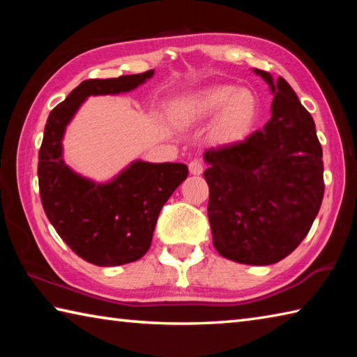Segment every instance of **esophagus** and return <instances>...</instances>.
<instances>
[{
    "label": "esophagus",
    "instance_id": "obj_1",
    "mask_svg": "<svg viewBox=\"0 0 357 357\" xmlns=\"http://www.w3.org/2000/svg\"><path fill=\"white\" fill-rule=\"evenodd\" d=\"M204 170V164L200 159H193L189 162V172L192 174H202Z\"/></svg>",
    "mask_w": 357,
    "mask_h": 357
}]
</instances>
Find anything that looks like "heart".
<instances>
[{
	"mask_svg": "<svg viewBox=\"0 0 357 357\" xmlns=\"http://www.w3.org/2000/svg\"><path fill=\"white\" fill-rule=\"evenodd\" d=\"M184 108L190 118H208L220 110L215 124V137L229 142L236 140L249 130L255 121L258 104L249 89L217 84L197 93Z\"/></svg>",
	"mask_w": 357,
	"mask_h": 357,
	"instance_id": "1",
	"label": "heart"
}]
</instances>
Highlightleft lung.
<instances>
[{
    "mask_svg": "<svg viewBox=\"0 0 357 357\" xmlns=\"http://www.w3.org/2000/svg\"><path fill=\"white\" fill-rule=\"evenodd\" d=\"M273 116L241 142L206 149L208 215L222 257L244 264H274L310 231L324 195L323 149L315 123L280 77Z\"/></svg>",
    "mask_w": 357,
    "mask_h": 357,
    "instance_id": "left-lung-1",
    "label": "left lung"
}]
</instances>
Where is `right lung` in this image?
<instances>
[{
    "instance_id": "obj_1",
    "label": "right lung",
    "mask_w": 357,
    "mask_h": 357,
    "mask_svg": "<svg viewBox=\"0 0 357 357\" xmlns=\"http://www.w3.org/2000/svg\"><path fill=\"white\" fill-rule=\"evenodd\" d=\"M151 75L84 80L48 114L38 164L42 206L64 243L96 266L132 263L148 252L162 206L189 170L184 164L135 162L112 183L94 184L63 162L64 129L88 96L130 91Z\"/></svg>"
}]
</instances>
